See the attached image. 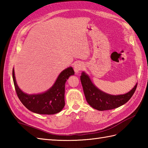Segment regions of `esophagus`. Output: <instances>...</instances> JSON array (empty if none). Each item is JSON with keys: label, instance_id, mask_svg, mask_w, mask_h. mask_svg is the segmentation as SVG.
<instances>
[{"label": "esophagus", "instance_id": "obj_1", "mask_svg": "<svg viewBox=\"0 0 148 148\" xmlns=\"http://www.w3.org/2000/svg\"><path fill=\"white\" fill-rule=\"evenodd\" d=\"M83 68H84V64L82 62H78L76 63L74 65V70L76 74L79 73V71L82 70Z\"/></svg>", "mask_w": 148, "mask_h": 148}]
</instances>
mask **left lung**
Returning <instances> with one entry per match:
<instances>
[{
    "label": "left lung",
    "instance_id": "1",
    "mask_svg": "<svg viewBox=\"0 0 148 148\" xmlns=\"http://www.w3.org/2000/svg\"><path fill=\"white\" fill-rule=\"evenodd\" d=\"M81 82L87 102L91 107L98 111L113 109L125 104L132 97L137 85L136 83L133 88L127 93L114 95L99 90L84 72L81 73Z\"/></svg>",
    "mask_w": 148,
    "mask_h": 148
}]
</instances>
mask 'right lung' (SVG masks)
I'll return each mask as SVG.
<instances>
[{
  "instance_id": "1",
  "label": "right lung",
  "mask_w": 148,
  "mask_h": 148,
  "mask_svg": "<svg viewBox=\"0 0 148 148\" xmlns=\"http://www.w3.org/2000/svg\"><path fill=\"white\" fill-rule=\"evenodd\" d=\"M74 74L73 69L69 67L60 72L53 85L45 92L27 94L18 86L14 68L12 69V79L19 99L30 111L40 114H55L62 111L65 106V84Z\"/></svg>"
}]
</instances>
